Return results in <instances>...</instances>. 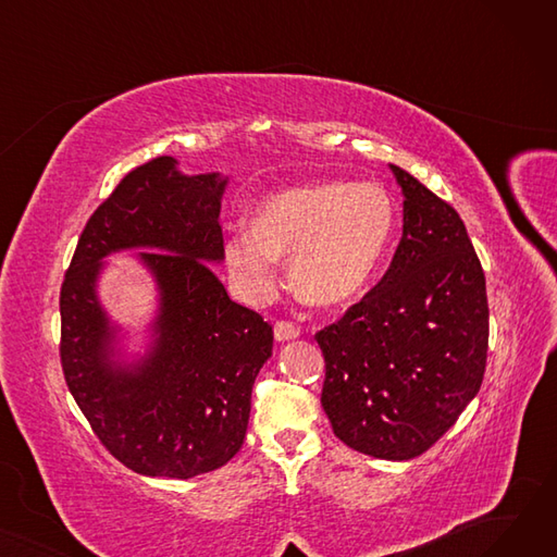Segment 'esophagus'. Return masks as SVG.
<instances>
[{
    "label": "esophagus",
    "instance_id": "1",
    "mask_svg": "<svg viewBox=\"0 0 557 557\" xmlns=\"http://www.w3.org/2000/svg\"><path fill=\"white\" fill-rule=\"evenodd\" d=\"M273 334H275V341L286 343V341L298 338V336H300V330H298V325L288 323V320H277L275 327H273Z\"/></svg>",
    "mask_w": 557,
    "mask_h": 557
}]
</instances>
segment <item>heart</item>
I'll return each mask as SVG.
<instances>
[{"instance_id":"obj_1","label":"heart","mask_w":557,"mask_h":557,"mask_svg":"<svg viewBox=\"0 0 557 557\" xmlns=\"http://www.w3.org/2000/svg\"><path fill=\"white\" fill-rule=\"evenodd\" d=\"M395 202L374 183L315 181L263 198L250 232L225 242V259L255 296L275 286L277 257H288L298 294L318 309L359 302L386 259Z\"/></svg>"}]
</instances>
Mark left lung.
<instances>
[{"label": "left lung", "mask_w": 557, "mask_h": 557, "mask_svg": "<svg viewBox=\"0 0 557 557\" xmlns=\"http://www.w3.org/2000/svg\"><path fill=\"white\" fill-rule=\"evenodd\" d=\"M401 239L386 275L315 341L325 357L323 408L338 441L411 460L454 426L483 382L485 275L465 223L404 169Z\"/></svg>", "instance_id": "1"}]
</instances>
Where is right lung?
<instances>
[{
  "label": "right lung",
  "mask_w": 557,
  "mask_h": 557,
  "mask_svg": "<svg viewBox=\"0 0 557 557\" xmlns=\"http://www.w3.org/2000/svg\"><path fill=\"white\" fill-rule=\"evenodd\" d=\"M225 187L227 175H185L169 156L133 169L87 221L61 288L67 388L106 449L144 476L191 479L237 454L273 355V327L210 267L225 257ZM122 249H144L159 286L152 343L131 362L96 290L102 259Z\"/></svg>",
  "instance_id": "add662e5"
}]
</instances>
